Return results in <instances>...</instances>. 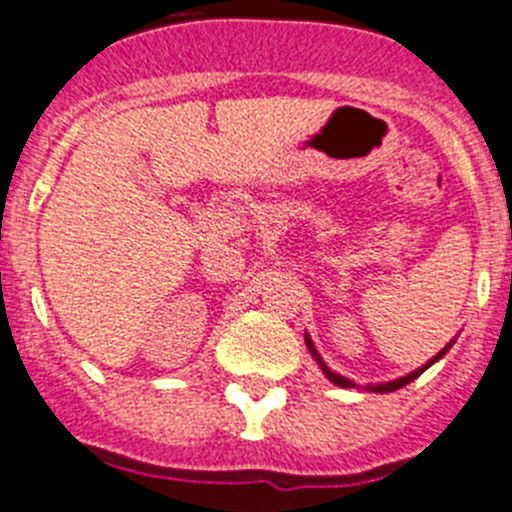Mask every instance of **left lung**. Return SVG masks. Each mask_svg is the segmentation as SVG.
Returning <instances> with one entry per match:
<instances>
[{
    "instance_id": "left-lung-1",
    "label": "left lung",
    "mask_w": 512,
    "mask_h": 512,
    "mask_svg": "<svg viewBox=\"0 0 512 512\" xmlns=\"http://www.w3.org/2000/svg\"><path fill=\"white\" fill-rule=\"evenodd\" d=\"M306 347H308V352L313 354V359H316V362H319V365H321V372H324V375L329 377V380L334 382V385H339V388H354V382H352V380H347V377H342V375H336V372H331L329 367L324 365V359H321V357H319V352H316V349H313V342H311V336H308V334H306ZM449 347H451V344H449ZM449 347H444V349H441V352L436 354L434 359H428L426 365H423V367H418V370H416V372H411V375L398 377V380H393V382H382V385H367V390H372V393H393V390L403 388V385H408V382H413V380H416L418 375H421V372H426L428 367L434 365L436 359H441V357H444V354H446V349H449Z\"/></svg>"
}]
</instances>
